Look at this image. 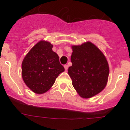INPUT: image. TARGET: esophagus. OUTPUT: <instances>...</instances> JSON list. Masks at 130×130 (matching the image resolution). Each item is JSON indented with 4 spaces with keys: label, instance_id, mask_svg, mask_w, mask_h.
I'll use <instances>...</instances> for the list:
<instances>
[{
    "label": "esophagus",
    "instance_id": "obj_1",
    "mask_svg": "<svg viewBox=\"0 0 130 130\" xmlns=\"http://www.w3.org/2000/svg\"><path fill=\"white\" fill-rule=\"evenodd\" d=\"M68 68V66L67 64H65V65H64V69H65V70L67 71Z\"/></svg>",
    "mask_w": 130,
    "mask_h": 130
}]
</instances>
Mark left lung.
I'll list each match as a JSON object with an SVG mask.
<instances>
[{
	"label": "left lung",
	"instance_id": "1",
	"mask_svg": "<svg viewBox=\"0 0 130 130\" xmlns=\"http://www.w3.org/2000/svg\"><path fill=\"white\" fill-rule=\"evenodd\" d=\"M68 74L79 96L91 98L106 86L109 69L104 54L91 42L72 46Z\"/></svg>",
	"mask_w": 130,
	"mask_h": 130
}]
</instances>
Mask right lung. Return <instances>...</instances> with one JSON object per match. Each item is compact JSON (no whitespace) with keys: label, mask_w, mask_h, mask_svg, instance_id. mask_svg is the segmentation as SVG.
I'll return each instance as SVG.
<instances>
[{"label":"right lung","mask_w":130,"mask_h":130,"mask_svg":"<svg viewBox=\"0 0 130 130\" xmlns=\"http://www.w3.org/2000/svg\"><path fill=\"white\" fill-rule=\"evenodd\" d=\"M53 45L40 41L25 56L22 62V77L26 86L36 94L50 89L55 79L64 71Z\"/></svg>","instance_id":"add662e5"}]
</instances>
